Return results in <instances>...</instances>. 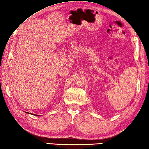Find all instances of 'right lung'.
I'll list each match as a JSON object with an SVG mask.
<instances>
[{
    "mask_svg": "<svg viewBox=\"0 0 149 149\" xmlns=\"http://www.w3.org/2000/svg\"><path fill=\"white\" fill-rule=\"evenodd\" d=\"M26 113H29V112H26ZM29 114H32V115H36V116H37V115H36V114H33V113H29Z\"/></svg>",
    "mask_w": 149,
    "mask_h": 149,
    "instance_id": "1",
    "label": "right lung"
}]
</instances>
